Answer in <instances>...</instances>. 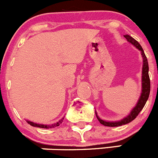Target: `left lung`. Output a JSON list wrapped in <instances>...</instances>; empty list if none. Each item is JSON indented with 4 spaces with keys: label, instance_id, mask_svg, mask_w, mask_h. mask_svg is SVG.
Masks as SVG:
<instances>
[{
    "label": "left lung",
    "instance_id": "1",
    "mask_svg": "<svg viewBox=\"0 0 158 158\" xmlns=\"http://www.w3.org/2000/svg\"><path fill=\"white\" fill-rule=\"evenodd\" d=\"M126 39L127 40V41L131 43L132 44L134 45L138 49L141 51V55L143 56V73H142V93H141L140 98H139V101H138L136 106L133 108V109L132 110V112H130V115L127 117L124 118L123 119H122L119 122H115V123H111V122H106L104 120L98 118V116L96 114V116L97 118L98 119V121L100 122V123H102V125L106 126V127H119L122 125H125L127 123H130V122L133 121V119L136 118V117L139 115V113L140 112V111L142 110L143 108L145 106L147 101H148V98H149L150 94V91H151V81H150V77L149 73H148V70H149V67H148V59H147V56H146L145 53L143 52V49L141 47V46L139 45V43L136 41V40L133 38V37L130 36L128 35H124Z\"/></svg>",
    "mask_w": 158,
    "mask_h": 158
}]
</instances>
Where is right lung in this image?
Returning a JSON list of instances; mask_svg holds the SVG:
<instances>
[{
	"mask_svg": "<svg viewBox=\"0 0 158 158\" xmlns=\"http://www.w3.org/2000/svg\"><path fill=\"white\" fill-rule=\"evenodd\" d=\"M63 119H64V118H63L62 119L60 120V121L58 122V123H55V124H53V125H51V126L41 125V124H36V123H32V122H30V121H27V123H28V124H29V125L32 126V127H40V128L48 129V128H53V127H58V126H60V123H62Z\"/></svg>",
	"mask_w": 158,
	"mask_h": 158,
	"instance_id": "add662e5",
	"label": "right lung"
}]
</instances>
